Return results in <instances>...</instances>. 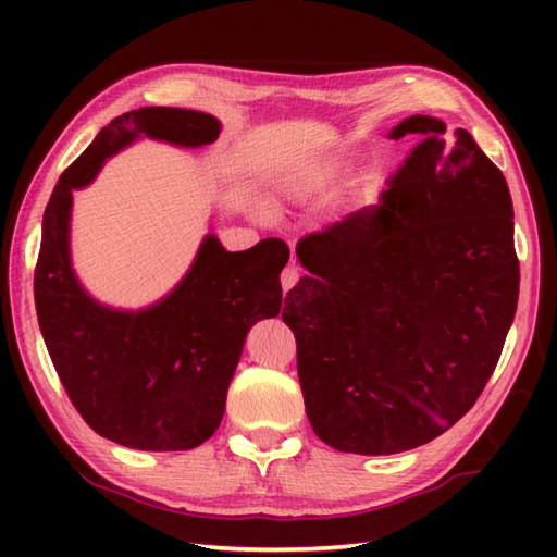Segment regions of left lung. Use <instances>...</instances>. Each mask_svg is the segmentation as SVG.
I'll list each match as a JSON object with an SVG mask.
<instances>
[{
    "instance_id": "obj_1",
    "label": "left lung",
    "mask_w": 557,
    "mask_h": 557,
    "mask_svg": "<svg viewBox=\"0 0 557 557\" xmlns=\"http://www.w3.org/2000/svg\"><path fill=\"white\" fill-rule=\"evenodd\" d=\"M140 136L200 148L220 136V124L194 110L144 108L102 128L59 176L45 208L35 311L59 381L92 431L134 449H194L222 421L232 345L260 318L280 313L289 248L265 239L230 253L210 234L182 285L152 309L114 311L90 299L71 270V191Z\"/></svg>"
}]
</instances>
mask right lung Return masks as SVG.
<instances>
[{"label": "right lung", "instance_id": "right-lung-1", "mask_svg": "<svg viewBox=\"0 0 557 557\" xmlns=\"http://www.w3.org/2000/svg\"><path fill=\"white\" fill-rule=\"evenodd\" d=\"M409 134L417 146L375 203L335 224L337 263L301 253L309 275L282 306L306 413L342 453H405L445 433L486 387L517 311L503 172L465 128L447 148V126L417 114L389 138Z\"/></svg>", "mask_w": 557, "mask_h": 557}]
</instances>
